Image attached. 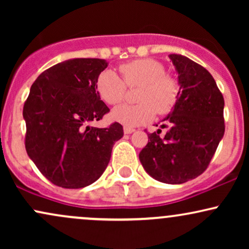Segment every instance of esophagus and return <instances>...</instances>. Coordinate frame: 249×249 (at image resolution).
I'll return each mask as SVG.
<instances>
[{"label":"esophagus","mask_w":249,"mask_h":249,"mask_svg":"<svg viewBox=\"0 0 249 249\" xmlns=\"http://www.w3.org/2000/svg\"><path fill=\"white\" fill-rule=\"evenodd\" d=\"M132 132H134V128L124 126V133L125 134H130V133H132Z\"/></svg>","instance_id":"esophagus-1"}]
</instances>
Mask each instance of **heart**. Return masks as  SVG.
Wrapping results in <instances>:
<instances>
[{
  "instance_id": "1",
  "label": "heart",
  "mask_w": 249,
  "mask_h": 249,
  "mask_svg": "<svg viewBox=\"0 0 249 249\" xmlns=\"http://www.w3.org/2000/svg\"><path fill=\"white\" fill-rule=\"evenodd\" d=\"M122 78L112 70H104L97 78V91L108 105L119 104L127 88H138V104L121 105L111 112V118L125 126H138L150 122L154 113L165 116L173 110L180 96L177 77L166 72L164 63L153 58H141L119 67Z\"/></svg>"
}]
</instances>
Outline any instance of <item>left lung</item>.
Wrapping results in <instances>:
<instances>
[{"mask_svg":"<svg viewBox=\"0 0 249 249\" xmlns=\"http://www.w3.org/2000/svg\"><path fill=\"white\" fill-rule=\"evenodd\" d=\"M178 71L180 96L161 128L147 133L139 153L142 167L152 178L182 184L204 173L225 133L224 97L204 67L181 55H170ZM158 126V125H157Z\"/></svg>","mask_w":249,"mask_h":249,"instance_id":"obj_1","label":"left lung"}]
</instances>
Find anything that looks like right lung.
Listing matches in <instances>:
<instances>
[{
    "label": "right lung",
    "mask_w": 249,
    "mask_h": 249,
    "mask_svg": "<svg viewBox=\"0 0 249 249\" xmlns=\"http://www.w3.org/2000/svg\"><path fill=\"white\" fill-rule=\"evenodd\" d=\"M107 67L104 59L75 58L49 68L37 77L24 103L28 156L56 186L82 188L107 168L119 123L93 127L110 111L101 101L97 78Z\"/></svg>",
    "instance_id": "obj_1"
}]
</instances>
